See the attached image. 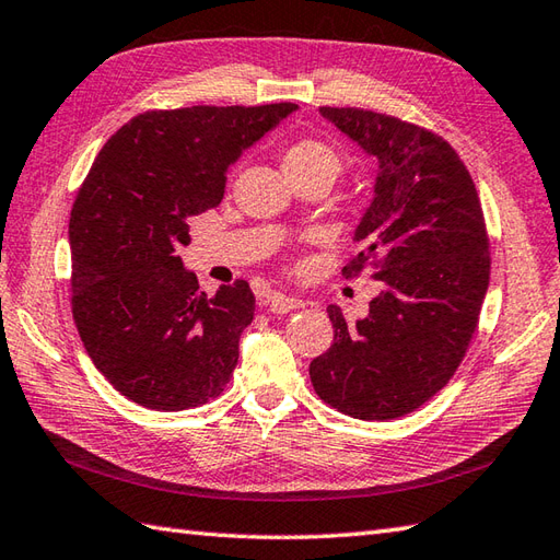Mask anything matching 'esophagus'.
<instances>
[{
    "mask_svg": "<svg viewBox=\"0 0 560 560\" xmlns=\"http://www.w3.org/2000/svg\"><path fill=\"white\" fill-rule=\"evenodd\" d=\"M264 304L272 314H290L304 306L302 300H294V296H288V294H268V300Z\"/></svg>",
    "mask_w": 560,
    "mask_h": 560,
    "instance_id": "obj_1",
    "label": "esophagus"
}]
</instances>
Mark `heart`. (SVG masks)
<instances>
[{
	"mask_svg": "<svg viewBox=\"0 0 560 560\" xmlns=\"http://www.w3.org/2000/svg\"><path fill=\"white\" fill-rule=\"evenodd\" d=\"M284 172H306V170H326L335 177L342 167V160L332 145L316 141V139H302L292 143L282 155Z\"/></svg>",
	"mask_w": 560,
	"mask_h": 560,
	"instance_id": "obj_1",
	"label": "heart"
}]
</instances>
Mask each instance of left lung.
Returning <instances> with one entry per match:
<instances>
[{"mask_svg": "<svg viewBox=\"0 0 560 560\" xmlns=\"http://www.w3.org/2000/svg\"><path fill=\"white\" fill-rule=\"evenodd\" d=\"M335 129L376 158L374 198L354 230L381 292L369 314L335 328L308 366L323 402L366 421L397 419L431 400L465 357L489 290V237L463 160L441 136L357 107H318Z\"/></svg>", "mask_w": 560, "mask_h": 560, "instance_id": "8db88e82", "label": "left lung"}]
</instances>
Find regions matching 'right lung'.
Here are the masks:
<instances>
[{"mask_svg":"<svg viewBox=\"0 0 560 560\" xmlns=\"http://www.w3.org/2000/svg\"><path fill=\"white\" fill-rule=\"evenodd\" d=\"M296 109L143 112L97 153L69 220L71 308L95 369L136 405L179 412L225 390L254 292L240 280L208 296L179 248L189 220L222 201L228 170Z\"/></svg>","mask_w":560,"mask_h":560,"instance_id":"right-lung-1","label":"right lung"}]
</instances>
